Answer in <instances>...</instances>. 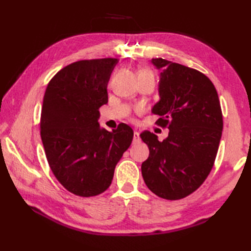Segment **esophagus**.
<instances>
[{
    "label": "esophagus",
    "instance_id": "34e87169",
    "mask_svg": "<svg viewBox=\"0 0 251 251\" xmlns=\"http://www.w3.org/2000/svg\"><path fill=\"white\" fill-rule=\"evenodd\" d=\"M140 141V136H139V132H138L137 130L134 131V141H132V143H138Z\"/></svg>",
    "mask_w": 251,
    "mask_h": 251
}]
</instances>
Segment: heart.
<instances>
[{
  "label": "heart",
  "instance_id": "1",
  "mask_svg": "<svg viewBox=\"0 0 251 251\" xmlns=\"http://www.w3.org/2000/svg\"><path fill=\"white\" fill-rule=\"evenodd\" d=\"M140 73H151L152 74V72L150 70H148V69H143V70L140 71Z\"/></svg>",
  "mask_w": 251,
  "mask_h": 251
}]
</instances>
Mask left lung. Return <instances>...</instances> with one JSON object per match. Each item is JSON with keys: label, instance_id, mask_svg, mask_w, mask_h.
<instances>
[{"label": "left lung", "instance_id": "left-lung-1", "mask_svg": "<svg viewBox=\"0 0 251 251\" xmlns=\"http://www.w3.org/2000/svg\"><path fill=\"white\" fill-rule=\"evenodd\" d=\"M152 63L161 70V99L152 113L169 132L163 141L148 130L140 135L150 150L141 173L154 194L177 201L199 189L211 172L223 128L221 105L205 74L163 58Z\"/></svg>", "mask_w": 251, "mask_h": 251}]
</instances>
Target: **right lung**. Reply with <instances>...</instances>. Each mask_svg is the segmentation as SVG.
I'll list each match as a JSON object with an SVG mask.
<instances>
[{
	"label": "right lung",
	"instance_id": "obj_1",
	"mask_svg": "<svg viewBox=\"0 0 251 251\" xmlns=\"http://www.w3.org/2000/svg\"><path fill=\"white\" fill-rule=\"evenodd\" d=\"M117 61L73 62L57 72L45 90L40 125L47 162L63 188L78 196H96L109 188L134 137L124 123L112 131L98 123Z\"/></svg>",
	"mask_w": 251,
	"mask_h": 251
}]
</instances>
